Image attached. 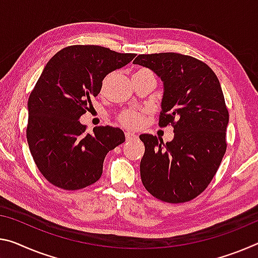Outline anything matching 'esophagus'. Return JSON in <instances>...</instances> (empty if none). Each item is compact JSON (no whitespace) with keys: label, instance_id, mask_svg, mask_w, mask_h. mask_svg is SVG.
<instances>
[{"label":"esophagus","instance_id":"esophagus-1","mask_svg":"<svg viewBox=\"0 0 258 258\" xmlns=\"http://www.w3.org/2000/svg\"><path fill=\"white\" fill-rule=\"evenodd\" d=\"M125 138L127 141H131V140H136L138 137H137V134H134L132 132H125Z\"/></svg>","mask_w":258,"mask_h":258}]
</instances>
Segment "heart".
<instances>
[{
  "instance_id": "heart-1",
  "label": "heart",
  "mask_w": 258,
  "mask_h": 258,
  "mask_svg": "<svg viewBox=\"0 0 258 258\" xmlns=\"http://www.w3.org/2000/svg\"><path fill=\"white\" fill-rule=\"evenodd\" d=\"M119 121L128 127H137L141 122V113L134 110H127L119 114Z\"/></svg>"
}]
</instances>
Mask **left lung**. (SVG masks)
<instances>
[{
  "label": "left lung",
  "mask_w": 258,
  "mask_h": 258,
  "mask_svg": "<svg viewBox=\"0 0 258 258\" xmlns=\"http://www.w3.org/2000/svg\"><path fill=\"white\" fill-rule=\"evenodd\" d=\"M133 63L161 78L159 126L171 124L174 132L166 144L140 136L142 183L161 201H190L209 185L226 151L228 111L218 78L206 63L177 52L139 55Z\"/></svg>",
  "instance_id": "8db88e82"
}]
</instances>
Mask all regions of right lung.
<instances>
[{"label": "right lung", "instance_id": "1", "mask_svg": "<svg viewBox=\"0 0 258 258\" xmlns=\"http://www.w3.org/2000/svg\"><path fill=\"white\" fill-rule=\"evenodd\" d=\"M134 57L77 44L59 50L44 67L28 99L26 137L36 166L52 185L77 190L96 182L107 154L125 141L124 132L111 126L87 133L79 118L99 95L105 76Z\"/></svg>", "mask_w": 258, "mask_h": 258}]
</instances>
